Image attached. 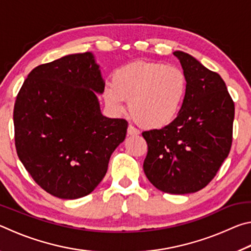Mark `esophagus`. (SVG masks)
<instances>
[{
	"label": "esophagus",
	"mask_w": 251,
	"mask_h": 251,
	"mask_svg": "<svg viewBox=\"0 0 251 251\" xmlns=\"http://www.w3.org/2000/svg\"><path fill=\"white\" fill-rule=\"evenodd\" d=\"M127 134L129 136H137L139 134V131L136 129L133 125H129L128 128H127Z\"/></svg>",
	"instance_id": "34e87169"
}]
</instances>
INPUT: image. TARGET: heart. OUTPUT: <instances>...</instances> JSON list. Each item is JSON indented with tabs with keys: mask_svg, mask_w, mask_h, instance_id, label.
<instances>
[{
	"mask_svg": "<svg viewBox=\"0 0 251 251\" xmlns=\"http://www.w3.org/2000/svg\"><path fill=\"white\" fill-rule=\"evenodd\" d=\"M188 82L176 66L158 62L137 61L114 72L112 83L105 85L103 97L115 114L129 112L147 129L164 128L179 115L186 99Z\"/></svg>",
	"mask_w": 251,
	"mask_h": 251,
	"instance_id": "1",
	"label": "heart"
}]
</instances>
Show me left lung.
I'll return each instance as SVG.
<instances>
[{"instance_id": "1", "label": "left lung", "mask_w": 251, "mask_h": 251, "mask_svg": "<svg viewBox=\"0 0 251 251\" xmlns=\"http://www.w3.org/2000/svg\"><path fill=\"white\" fill-rule=\"evenodd\" d=\"M188 82L179 115L171 125L146 130L144 172L164 193L185 195L202 189L230 151L235 105L220 75L192 55L176 50Z\"/></svg>"}]
</instances>
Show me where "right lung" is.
I'll return each mask as SVG.
<instances>
[{"instance_id":"1","label":"right lung","mask_w":251,"mask_h":251,"mask_svg":"<svg viewBox=\"0 0 251 251\" xmlns=\"http://www.w3.org/2000/svg\"><path fill=\"white\" fill-rule=\"evenodd\" d=\"M104 87L94 54L77 53L35 67L16 97L18 156L36 184L55 197L91 194L124 142L128 123L100 112L97 94Z\"/></svg>"}]
</instances>
